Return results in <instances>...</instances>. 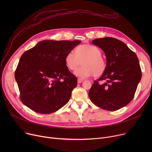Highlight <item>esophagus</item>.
Instances as JSON below:
<instances>
[{"label": "esophagus", "mask_w": 152, "mask_h": 152, "mask_svg": "<svg viewBox=\"0 0 152 152\" xmlns=\"http://www.w3.org/2000/svg\"><path fill=\"white\" fill-rule=\"evenodd\" d=\"M84 80L83 79H81V78H78L77 79V83L79 84V83H81Z\"/></svg>", "instance_id": "obj_1"}]
</instances>
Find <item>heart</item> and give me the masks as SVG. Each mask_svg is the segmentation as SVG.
<instances>
[{
  "label": "heart",
  "instance_id": "b5f03b06",
  "mask_svg": "<svg viewBox=\"0 0 152 152\" xmlns=\"http://www.w3.org/2000/svg\"><path fill=\"white\" fill-rule=\"evenodd\" d=\"M102 52L98 47L90 44H82L76 49V53L69 52L65 56L66 67L71 71H75L81 65L75 74L82 77L93 75L94 77L101 76L107 69L106 60L102 57Z\"/></svg>",
  "mask_w": 152,
  "mask_h": 152
}]
</instances>
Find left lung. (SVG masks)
Returning <instances> with one entry per match:
<instances>
[{"mask_svg": "<svg viewBox=\"0 0 152 152\" xmlns=\"http://www.w3.org/2000/svg\"><path fill=\"white\" fill-rule=\"evenodd\" d=\"M92 43L105 52L107 69L94 81L89 92L91 102L108 111L120 109L133 99L142 77L139 59L123 42L113 37L95 39ZM104 81L100 84L99 82Z\"/></svg>", "mask_w": 152, "mask_h": 152, "instance_id": "8db88e82", "label": "left lung"}]
</instances>
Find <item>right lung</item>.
I'll list each match as a JSON object with an SVG mask.
<instances>
[{
  "label": "right lung",
  "mask_w": 152,
  "mask_h": 152,
  "mask_svg": "<svg viewBox=\"0 0 152 152\" xmlns=\"http://www.w3.org/2000/svg\"><path fill=\"white\" fill-rule=\"evenodd\" d=\"M80 43L43 41L23 53L15 77L24 105L35 112L49 114L66 104L77 79L66 67L65 58Z\"/></svg>",
  "instance_id": "right-lung-1"
}]
</instances>
